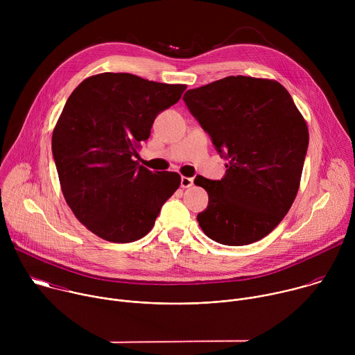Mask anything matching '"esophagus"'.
I'll use <instances>...</instances> for the list:
<instances>
[{"label": "esophagus", "mask_w": 355, "mask_h": 355, "mask_svg": "<svg viewBox=\"0 0 355 355\" xmlns=\"http://www.w3.org/2000/svg\"><path fill=\"white\" fill-rule=\"evenodd\" d=\"M193 185V178L191 177H181V187L182 188H189Z\"/></svg>", "instance_id": "34e87169"}]
</instances>
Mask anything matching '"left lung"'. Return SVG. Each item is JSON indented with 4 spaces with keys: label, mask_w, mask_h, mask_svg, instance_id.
<instances>
[{
    "label": "left lung",
    "mask_w": 355,
    "mask_h": 355,
    "mask_svg": "<svg viewBox=\"0 0 355 355\" xmlns=\"http://www.w3.org/2000/svg\"><path fill=\"white\" fill-rule=\"evenodd\" d=\"M184 101L225 156L220 181L196 175L209 195L196 220L226 245H245L270 234L296 198L309 144L305 118L275 80L229 76L188 89Z\"/></svg>",
    "instance_id": "left-lung-1"
}]
</instances>
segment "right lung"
Wrapping results in <instances>:
<instances>
[{"mask_svg":"<svg viewBox=\"0 0 355 355\" xmlns=\"http://www.w3.org/2000/svg\"><path fill=\"white\" fill-rule=\"evenodd\" d=\"M185 88L101 73L69 96L53 129L52 151L67 205L98 237L112 243L141 239L178 189V173H151L133 157L156 116Z\"/></svg>","mask_w":355,"mask_h":355,"instance_id":"add662e5","label":"right lung"}]
</instances>
